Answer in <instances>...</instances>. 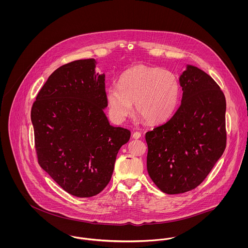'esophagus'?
I'll return each mask as SVG.
<instances>
[{"instance_id": "1", "label": "esophagus", "mask_w": 248, "mask_h": 248, "mask_svg": "<svg viewBox=\"0 0 248 248\" xmlns=\"http://www.w3.org/2000/svg\"><path fill=\"white\" fill-rule=\"evenodd\" d=\"M132 137H133V139H135V140H138V139H140L141 137V135H140V132H134Z\"/></svg>"}]
</instances>
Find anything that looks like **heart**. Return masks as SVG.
Listing matches in <instances>:
<instances>
[{"instance_id": "obj_1", "label": "heart", "mask_w": 248, "mask_h": 248, "mask_svg": "<svg viewBox=\"0 0 248 248\" xmlns=\"http://www.w3.org/2000/svg\"><path fill=\"white\" fill-rule=\"evenodd\" d=\"M109 113L116 122H123L136 113L144 122L157 124L174 113L179 98L180 84L177 77L159 67L137 65L120 78V88L110 87L106 92Z\"/></svg>"}]
</instances>
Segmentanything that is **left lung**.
<instances>
[{
	"label": "left lung",
	"instance_id": "left-lung-1",
	"mask_svg": "<svg viewBox=\"0 0 248 248\" xmlns=\"http://www.w3.org/2000/svg\"><path fill=\"white\" fill-rule=\"evenodd\" d=\"M181 104L165 124L145 135L147 171L160 191L183 193L207 177L226 149V98L199 68L186 65L179 77Z\"/></svg>",
	"mask_w": 248,
	"mask_h": 248
}]
</instances>
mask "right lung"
<instances>
[{"label": "right lung", "instance_id": "right-lung-1", "mask_svg": "<svg viewBox=\"0 0 248 248\" xmlns=\"http://www.w3.org/2000/svg\"><path fill=\"white\" fill-rule=\"evenodd\" d=\"M94 58L57 69L31 109L38 163L72 195L92 197L110 181L120 148L130 131L109 124L105 74Z\"/></svg>", "mask_w": 248, "mask_h": 248}]
</instances>
